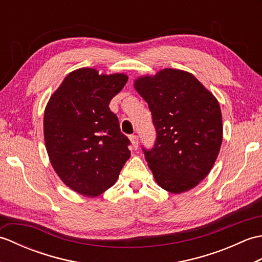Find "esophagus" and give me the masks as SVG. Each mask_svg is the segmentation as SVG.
<instances>
[{"mask_svg": "<svg viewBox=\"0 0 262 262\" xmlns=\"http://www.w3.org/2000/svg\"><path fill=\"white\" fill-rule=\"evenodd\" d=\"M129 141L132 143V145L134 148L138 147V137L136 135H130L129 136Z\"/></svg>", "mask_w": 262, "mask_h": 262, "instance_id": "obj_1", "label": "esophagus"}]
</instances>
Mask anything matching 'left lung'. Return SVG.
Instances as JSON below:
<instances>
[{"mask_svg": "<svg viewBox=\"0 0 262 262\" xmlns=\"http://www.w3.org/2000/svg\"><path fill=\"white\" fill-rule=\"evenodd\" d=\"M134 86L152 113L157 140L143 147L158 185L172 193L196 187L213 168L223 140L217 99L188 72L164 69Z\"/></svg>", "mask_w": 262, "mask_h": 262, "instance_id": "obj_1", "label": "left lung"}]
</instances>
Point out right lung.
Instances as JSON below:
<instances>
[{
  "mask_svg": "<svg viewBox=\"0 0 262 262\" xmlns=\"http://www.w3.org/2000/svg\"><path fill=\"white\" fill-rule=\"evenodd\" d=\"M127 80L122 73L75 70L46 105L43 137L49 161L60 180L83 196L97 197L114 186L130 157V142L109 108Z\"/></svg>",
  "mask_w": 262,
  "mask_h": 262,
  "instance_id": "1",
  "label": "right lung"
}]
</instances>
